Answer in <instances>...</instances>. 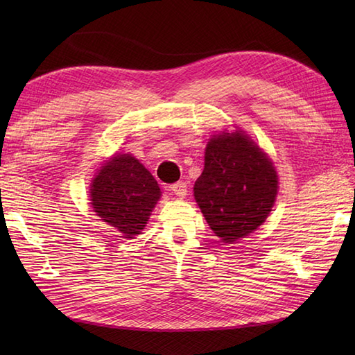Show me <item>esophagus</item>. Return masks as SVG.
I'll return each mask as SVG.
<instances>
[{"label":"esophagus","instance_id":"34e87169","mask_svg":"<svg viewBox=\"0 0 355 355\" xmlns=\"http://www.w3.org/2000/svg\"><path fill=\"white\" fill-rule=\"evenodd\" d=\"M171 191L173 192V195H177L178 198H184L187 195V186L183 182H178V183L171 186Z\"/></svg>","mask_w":355,"mask_h":355}]
</instances>
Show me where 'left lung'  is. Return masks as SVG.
<instances>
[{
  "label": "left lung",
  "mask_w": 355,
  "mask_h": 355,
  "mask_svg": "<svg viewBox=\"0 0 355 355\" xmlns=\"http://www.w3.org/2000/svg\"><path fill=\"white\" fill-rule=\"evenodd\" d=\"M277 184L273 162L244 131L221 132L207 141L193 197L215 235L233 244L267 220Z\"/></svg>",
  "instance_id": "left-lung-1"
}]
</instances>
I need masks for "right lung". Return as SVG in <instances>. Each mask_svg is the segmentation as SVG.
I'll list each match as a JSON object with an SVG mask.
<instances>
[{
  "mask_svg": "<svg viewBox=\"0 0 355 355\" xmlns=\"http://www.w3.org/2000/svg\"><path fill=\"white\" fill-rule=\"evenodd\" d=\"M160 197L155 178L131 154H116L103 163L89 189L96 215L122 238L140 235Z\"/></svg>",
  "mask_w": 355,
  "mask_h": 355,
  "instance_id": "right-lung-1",
  "label": "right lung"
}]
</instances>
